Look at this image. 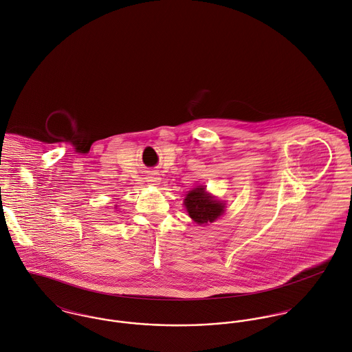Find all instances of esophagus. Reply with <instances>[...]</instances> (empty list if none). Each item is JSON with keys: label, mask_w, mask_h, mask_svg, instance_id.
<instances>
[{"label": "esophagus", "mask_w": 352, "mask_h": 352, "mask_svg": "<svg viewBox=\"0 0 352 352\" xmlns=\"http://www.w3.org/2000/svg\"><path fill=\"white\" fill-rule=\"evenodd\" d=\"M146 179H148V183H149L151 186H159V184H160L161 179L157 175H155V173L149 175Z\"/></svg>", "instance_id": "esophagus-1"}]
</instances>
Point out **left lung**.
Returning <instances> with one entry per match:
<instances>
[{"mask_svg":"<svg viewBox=\"0 0 352 352\" xmlns=\"http://www.w3.org/2000/svg\"><path fill=\"white\" fill-rule=\"evenodd\" d=\"M184 206L192 221L197 224L215 222L224 214L223 201L206 191V187H196L186 195Z\"/></svg>","mask_w":352,"mask_h":352,"instance_id":"left-lung-1","label":"left lung"}]
</instances>
